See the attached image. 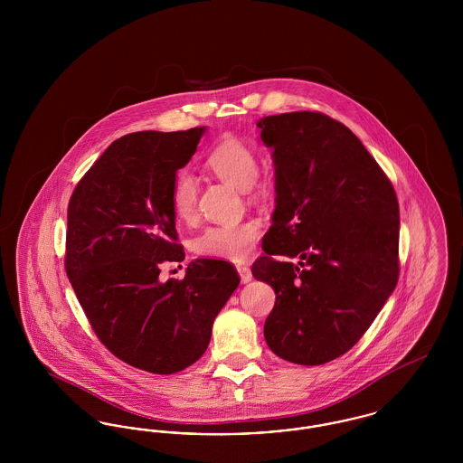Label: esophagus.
<instances>
[{
  "label": "esophagus",
  "mask_w": 463,
  "mask_h": 463,
  "mask_svg": "<svg viewBox=\"0 0 463 463\" xmlns=\"http://www.w3.org/2000/svg\"><path fill=\"white\" fill-rule=\"evenodd\" d=\"M238 272H240V278H241V283H250L251 279H253V276H251V270H250V267L244 264H238Z\"/></svg>",
  "instance_id": "1"
}]
</instances>
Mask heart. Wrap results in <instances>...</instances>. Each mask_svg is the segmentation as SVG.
Here are the masks:
<instances>
[{
	"instance_id": "obj_1",
	"label": "heart",
	"mask_w": 463,
	"mask_h": 463,
	"mask_svg": "<svg viewBox=\"0 0 463 463\" xmlns=\"http://www.w3.org/2000/svg\"><path fill=\"white\" fill-rule=\"evenodd\" d=\"M208 166L215 175L232 187L246 191L259 176V157L251 147L240 140H225L210 157ZM198 185L187 172H180L172 185V206L180 221H191L196 212ZM260 234V223L257 221L227 222L204 229L196 241L194 250L199 255L242 260L253 250Z\"/></svg>"
}]
</instances>
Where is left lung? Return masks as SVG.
Returning <instances> with one entry per match:
<instances>
[{
    "label": "left lung",
    "mask_w": 463,
    "mask_h": 463,
    "mask_svg": "<svg viewBox=\"0 0 463 463\" xmlns=\"http://www.w3.org/2000/svg\"><path fill=\"white\" fill-rule=\"evenodd\" d=\"M257 127L276 174L265 255L251 267L276 291L265 342L289 363L325 364L357 344L396 288V193L361 140L326 114L285 112Z\"/></svg>",
    "instance_id": "left-lung-1"
}]
</instances>
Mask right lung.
I'll use <instances>...</instances> for the list:
<instances>
[{
    "mask_svg": "<svg viewBox=\"0 0 463 463\" xmlns=\"http://www.w3.org/2000/svg\"><path fill=\"white\" fill-rule=\"evenodd\" d=\"M204 127L128 133L76 185L67 206L66 272L99 340L121 361L156 374L182 372L204 354L212 326L240 285L225 260L198 259L184 279L172 185Z\"/></svg>",
    "mask_w": 463,
    "mask_h": 463,
    "instance_id": "add662e5",
    "label": "right lung"
}]
</instances>
